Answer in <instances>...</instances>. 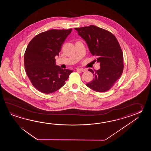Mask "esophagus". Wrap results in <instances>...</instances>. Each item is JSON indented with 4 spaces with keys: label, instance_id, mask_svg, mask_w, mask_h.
<instances>
[{
    "label": "esophagus",
    "instance_id": "34e87169",
    "mask_svg": "<svg viewBox=\"0 0 151 151\" xmlns=\"http://www.w3.org/2000/svg\"><path fill=\"white\" fill-rule=\"evenodd\" d=\"M76 70H77V71H80V72H85V71H86L85 69H83V68H76Z\"/></svg>",
    "mask_w": 151,
    "mask_h": 151
}]
</instances>
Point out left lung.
<instances>
[{
  "label": "left lung",
  "instance_id": "left-lung-1",
  "mask_svg": "<svg viewBox=\"0 0 151 151\" xmlns=\"http://www.w3.org/2000/svg\"><path fill=\"white\" fill-rule=\"evenodd\" d=\"M83 38L90 52L96 57L94 61L100 63V69L88 71L94 79L86 83L87 86L98 92L109 90L122 73L123 53L116 37L111 32L96 26L75 28Z\"/></svg>",
  "mask_w": 151,
  "mask_h": 151
}]
</instances>
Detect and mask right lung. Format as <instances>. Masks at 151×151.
Masks as SVG:
<instances>
[{
    "instance_id": "obj_1",
    "label": "right lung",
    "mask_w": 151,
    "mask_h": 151,
    "mask_svg": "<svg viewBox=\"0 0 151 151\" xmlns=\"http://www.w3.org/2000/svg\"><path fill=\"white\" fill-rule=\"evenodd\" d=\"M71 31L72 29H50L36 35L28 44L24 54L26 72L33 86L42 93L60 89L73 71L56 65L55 59Z\"/></svg>"
}]
</instances>
